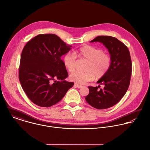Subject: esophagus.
Masks as SVG:
<instances>
[{"label":"esophagus","mask_w":150,"mask_h":150,"mask_svg":"<svg viewBox=\"0 0 150 150\" xmlns=\"http://www.w3.org/2000/svg\"><path fill=\"white\" fill-rule=\"evenodd\" d=\"M75 86L76 87H77L78 88H81L82 87L81 85H79V84H78V83H75Z\"/></svg>","instance_id":"1"}]
</instances>
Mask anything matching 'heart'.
<instances>
[{
    "instance_id": "1",
    "label": "heart",
    "mask_w": 150,
    "mask_h": 150,
    "mask_svg": "<svg viewBox=\"0 0 150 150\" xmlns=\"http://www.w3.org/2000/svg\"><path fill=\"white\" fill-rule=\"evenodd\" d=\"M76 57L87 60L85 70L81 72L75 71L69 76L71 81L79 84H83L96 78H102L109 70L112 58L110 54L96 47L85 45L74 51L68 52L64 57V64L69 72H73L76 67Z\"/></svg>"
}]
</instances>
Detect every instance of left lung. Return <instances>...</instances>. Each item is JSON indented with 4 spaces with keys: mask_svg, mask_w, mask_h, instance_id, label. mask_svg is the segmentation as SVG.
Returning a JSON list of instances; mask_svg holds the SVG:
<instances>
[{
    "mask_svg": "<svg viewBox=\"0 0 150 150\" xmlns=\"http://www.w3.org/2000/svg\"><path fill=\"white\" fill-rule=\"evenodd\" d=\"M100 42L108 48L111 56L110 67L98 82L105 85L103 89L89 86L86 102L98 109L111 108L117 104L126 94L130 85L132 64L129 50L115 37L107 35L96 37L91 41Z\"/></svg>",
    "mask_w": 150,
    "mask_h": 150,
    "instance_id": "8db88e82",
    "label": "left lung"
}]
</instances>
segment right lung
<instances>
[{
  "label": "right lung",
  "mask_w": 150,
  "mask_h": 150,
  "mask_svg": "<svg viewBox=\"0 0 150 150\" xmlns=\"http://www.w3.org/2000/svg\"><path fill=\"white\" fill-rule=\"evenodd\" d=\"M71 47L53 34H39L24 47L18 78L23 91L34 104L52 106L74 85L64 80L68 74L61 59Z\"/></svg>",
  "instance_id": "1"
}]
</instances>
